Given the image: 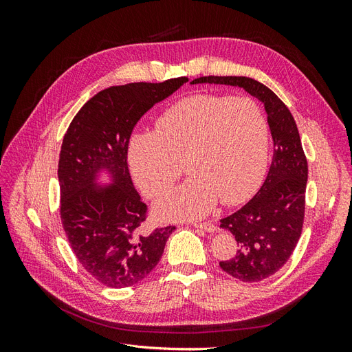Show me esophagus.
Instances as JSON below:
<instances>
[{
	"instance_id": "obj_1",
	"label": "esophagus",
	"mask_w": 352,
	"mask_h": 352,
	"mask_svg": "<svg viewBox=\"0 0 352 352\" xmlns=\"http://www.w3.org/2000/svg\"><path fill=\"white\" fill-rule=\"evenodd\" d=\"M190 225H192L194 228L204 229V230H207V232H214V230H216V226L212 225L211 221H202V223H198V221H195V223H190Z\"/></svg>"
}]
</instances>
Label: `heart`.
Returning a JSON list of instances; mask_svg holds the SVG:
<instances>
[{
  "instance_id": "heart-1",
  "label": "heart",
  "mask_w": 352,
  "mask_h": 352,
  "mask_svg": "<svg viewBox=\"0 0 352 352\" xmlns=\"http://www.w3.org/2000/svg\"><path fill=\"white\" fill-rule=\"evenodd\" d=\"M269 124L248 97L192 95L172 105L155 132L135 133L127 160L136 185L158 198L184 175L186 184L158 202L162 219L206 214L216 201L235 206L258 188L267 166Z\"/></svg>"
}]
</instances>
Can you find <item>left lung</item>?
Wrapping results in <instances>:
<instances>
[{
	"label": "left lung",
	"instance_id": "1",
	"mask_svg": "<svg viewBox=\"0 0 352 352\" xmlns=\"http://www.w3.org/2000/svg\"><path fill=\"white\" fill-rule=\"evenodd\" d=\"M190 83L239 87L264 104L273 138V160L263 186L247 204L220 220L238 242L223 272L242 282H260L279 272L296 247L305 216L307 157L294 117L283 101L258 80L245 76H202Z\"/></svg>",
	"mask_w": 352,
	"mask_h": 352
}]
</instances>
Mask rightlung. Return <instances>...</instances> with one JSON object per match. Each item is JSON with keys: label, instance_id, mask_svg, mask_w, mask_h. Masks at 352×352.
<instances>
[{"label": "right lung", "instance_id": "obj_1", "mask_svg": "<svg viewBox=\"0 0 352 352\" xmlns=\"http://www.w3.org/2000/svg\"><path fill=\"white\" fill-rule=\"evenodd\" d=\"M188 80L176 78L104 89L78 111L63 138L61 225L82 267L105 286L127 287L146 278L176 229L142 226L148 207L133 188L127 150L138 120ZM102 166L111 170L113 185L94 188V175Z\"/></svg>", "mask_w": 352, "mask_h": 352}]
</instances>
